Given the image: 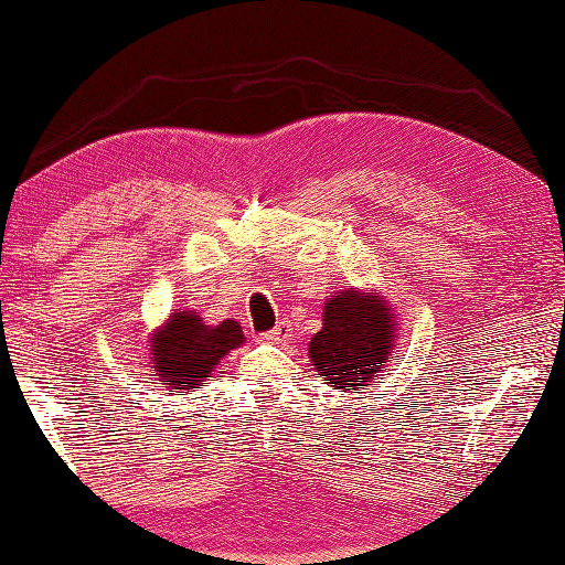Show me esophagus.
Here are the masks:
<instances>
[{
  "label": "esophagus",
  "mask_w": 565,
  "mask_h": 565,
  "mask_svg": "<svg viewBox=\"0 0 565 565\" xmlns=\"http://www.w3.org/2000/svg\"><path fill=\"white\" fill-rule=\"evenodd\" d=\"M290 337H292V329H290V324H287V321H278V327L266 333V339L273 341V343H285Z\"/></svg>",
  "instance_id": "1"
}]
</instances>
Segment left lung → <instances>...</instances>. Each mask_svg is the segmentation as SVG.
Here are the masks:
<instances>
[{
    "mask_svg": "<svg viewBox=\"0 0 565 565\" xmlns=\"http://www.w3.org/2000/svg\"><path fill=\"white\" fill-rule=\"evenodd\" d=\"M395 309L377 290L333 292L321 312V329L309 341L315 373L331 390L353 393L377 380V373L395 359L399 347Z\"/></svg>",
    "mask_w": 565,
    "mask_h": 565,
    "instance_id": "left-lung-1",
    "label": "left lung"
}]
</instances>
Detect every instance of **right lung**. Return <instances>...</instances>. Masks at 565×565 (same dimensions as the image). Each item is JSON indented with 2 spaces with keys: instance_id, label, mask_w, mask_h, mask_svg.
<instances>
[{
  "instance_id": "right-lung-1",
  "label": "right lung",
  "mask_w": 565,
  "mask_h": 565,
  "mask_svg": "<svg viewBox=\"0 0 565 565\" xmlns=\"http://www.w3.org/2000/svg\"><path fill=\"white\" fill-rule=\"evenodd\" d=\"M244 341V331L234 319L206 324L194 309H172L163 324L148 337V355L158 385L166 387L168 395L180 390L192 393Z\"/></svg>"
}]
</instances>
